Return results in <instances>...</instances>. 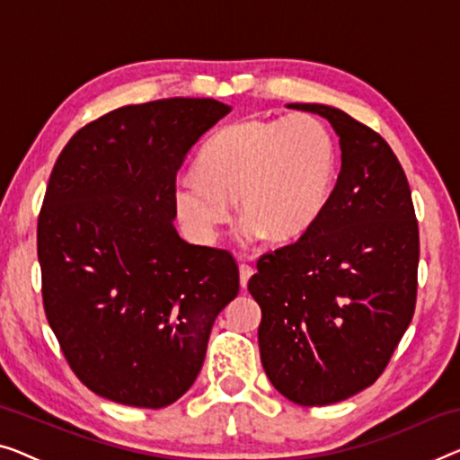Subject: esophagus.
Instances as JSON below:
<instances>
[{
    "label": "esophagus",
    "instance_id": "obj_1",
    "mask_svg": "<svg viewBox=\"0 0 460 460\" xmlns=\"http://www.w3.org/2000/svg\"><path fill=\"white\" fill-rule=\"evenodd\" d=\"M252 274H253V269L250 264H245V262L239 264V283H242L243 289L248 287V280L252 279Z\"/></svg>",
    "mask_w": 460,
    "mask_h": 460
}]
</instances>
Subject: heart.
<instances>
[{"label": "heart", "mask_w": 460, "mask_h": 460, "mask_svg": "<svg viewBox=\"0 0 460 460\" xmlns=\"http://www.w3.org/2000/svg\"><path fill=\"white\" fill-rule=\"evenodd\" d=\"M337 144L314 115L229 123L204 142L194 173L171 190L183 227L212 242L231 221L233 200L245 217L243 239L296 242L320 221L337 180Z\"/></svg>", "instance_id": "obj_1"}]
</instances>
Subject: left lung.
Listing matches in <instances>:
<instances>
[{"mask_svg": "<svg viewBox=\"0 0 460 460\" xmlns=\"http://www.w3.org/2000/svg\"><path fill=\"white\" fill-rule=\"evenodd\" d=\"M289 107L331 121L341 173L320 221L260 256L248 289L272 386L322 407L372 386L399 347L415 312L420 227L405 171L378 132L328 105Z\"/></svg>", "mask_w": 460, "mask_h": 460, "instance_id": "left-lung-1", "label": "left lung"}]
</instances>
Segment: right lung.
<instances>
[{
	"label": "right lung",
	"mask_w": 460,
	"mask_h": 460,
	"mask_svg": "<svg viewBox=\"0 0 460 460\" xmlns=\"http://www.w3.org/2000/svg\"><path fill=\"white\" fill-rule=\"evenodd\" d=\"M229 111L183 97L119 107L55 161L37 225L43 307L72 372L102 399L175 402L237 296L235 258L183 242L171 198L191 146Z\"/></svg>",
	"instance_id": "add662e5"
}]
</instances>
